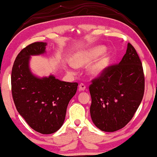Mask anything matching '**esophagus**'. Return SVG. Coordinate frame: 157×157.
<instances>
[{
  "label": "esophagus",
  "mask_w": 157,
  "mask_h": 157,
  "mask_svg": "<svg viewBox=\"0 0 157 157\" xmlns=\"http://www.w3.org/2000/svg\"><path fill=\"white\" fill-rule=\"evenodd\" d=\"M86 89V86L84 84H80L78 86V90L79 91H84Z\"/></svg>",
  "instance_id": "obj_1"
}]
</instances>
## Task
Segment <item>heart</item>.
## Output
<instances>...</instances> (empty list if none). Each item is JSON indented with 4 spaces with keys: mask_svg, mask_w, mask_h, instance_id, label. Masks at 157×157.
I'll return each instance as SVG.
<instances>
[{
    "mask_svg": "<svg viewBox=\"0 0 157 157\" xmlns=\"http://www.w3.org/2000/svg\"><path fill=\"white\" fill-rule=\"evenodd\" d=\"M106 48L103 45L95 46L85 51H81L75 54L71 58V62L74 67H83L90 63L100 56L106 51ZM111 56L109 53H104L100 58L90 64L87 67L86 72L87 74L92 77H96L102 74L109 66ZM68 72L71 73V70Z\"/></svg>",
    "mask_w": 157,
    "mask_h": 157,
    "instance_id": "b5f03b06",
    "label": "heart"
}]
</instances>
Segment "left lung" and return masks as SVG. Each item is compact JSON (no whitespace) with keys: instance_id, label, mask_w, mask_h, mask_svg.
<instances>
[{"instance_id":"left-lung-1","label":"left lung","mask_w":157,"mask_h":157,"mask_svg":"<svg viewBox=\"0 0 157 157\" xmlns=\"http://www.w3.org/2000/svg\"><path fill=\"white\" fill-rule=\"evenodd\" d=\"M90 115L97 128L113 132L132 120L139 107L145 90L143 65L134 48L128 43L119 64L109 66L92 81Z\"/></svg>"}]
</instances>
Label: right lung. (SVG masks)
I'll return each mask as SVG.
<instances>
[{"instance_id": "obj_1", "label": "right lung", "mask_w": 157, "mask_h": 157, "mask_svg": "<svg viewBox=\"0 0 157 157\" xmlns=\"http://www.w3.org/2000/svg\"><path fill=\"white\" fill-rule=\"evenodd\" d=\"M46 42L30 44L17 56L12 71V93L17 112L29 126L43 134H53L63 125L67 105L78 83L62 82L54 75L39 78L29 67L31 56L45 53Z\"/></svg>"}]
</instances>
